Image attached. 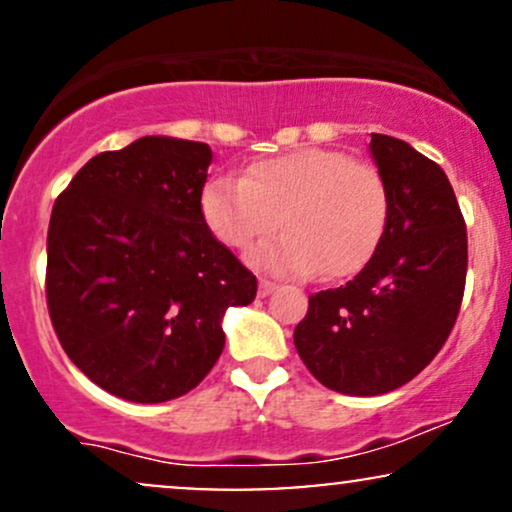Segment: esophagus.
Listing matches in <instances>:
<instances>
[{"label":"esophagus","instance_id":"obj_1","mask_svg":"<svg viewBox=\"0 0 512 512\" xmlns=\"http://www.w3.org/2000/svg\"><path fill=\"white\" fill-rule=\"evenodd\" d=\"M274 291H276L274 281H267V279L260 281V289H257V293H260V298H267L269 293H274Z\"/></svg>","mask_w":512,"mask_h":512}]
</instances>
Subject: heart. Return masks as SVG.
<instances>
[{"instance_id": "obj_1", "label": "heart", "mask_w": 512, "mask_h": 512, "mask_svg": "<svg viewBox=\"0 0 512 512\" xmlns=\"http://www.w3.org/2000/svg\"><path fill=\"white\" fill-rule=\"evenodd\" d=\"M199 204L209 231L228 248L245 250L284 228L248 252L252 269L276 276L322 269L327 279L356 274L373 257L390 214L378 168L320 146L260 158L243 180L214 178Z\"/></svg>"}]
</instances>
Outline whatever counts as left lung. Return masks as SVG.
<instances>
[{
    "mask_svg": "<svg viewBox=\"0 0 512 512\" xmlns=\"http://www.w3.org/2000/svg\"><path fill=\"white\" fill-rule=\"evenodd\" d=\"M370 154L390 195L380 245L354 279L310 296L293 332L310 373L354 397L397 390L433 361L467 276V228L443 168L385 134H370Z\"/></svg>",
    "mask_w": 512,
    "mask_h": 512,
    "instance_id": "1",
    "label": "left lung"
}]
</instances>
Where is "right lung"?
I'll use <instances>...</instances> for the list:
<instances>
[{"mask_svg":"<svg viewBox=\"0 0 512 512\" xmlns=\"http://www.w3.org/2000/svg\"><path fill=\"white\" fill-rule=\"evenodd\" d=\"M209 144L142 137L93 156L52 207L48 310L86 378L139 404L175 399L219 361L223 315L257 279L202 216Z\"/></svg>","mask_w":512,"mask_h":512,"instance_id":"right-lung-1","label":"right lung"}]
</instances>
